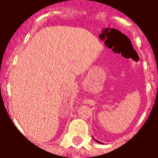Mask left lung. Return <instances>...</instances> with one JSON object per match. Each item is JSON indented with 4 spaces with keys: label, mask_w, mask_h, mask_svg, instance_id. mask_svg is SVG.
I'll return each mask as SVG.
<instances>
[{
    "label": "left lung",
    "mask_w": 158,
    "mask_h": 158,
    "mask_svg": "<svg viewBox=\"0 0 158 158\" xmlns=\"http://www.w3.org/2000/svg\"><path fill=\"white\" fill-rule=\"evenodd\" d=\"M95 141H96V142H98V143H101V142H99L98 140H96V139H95Z\"/></svg>",
    "instance_id": "obj_1"
}]
</instances>
